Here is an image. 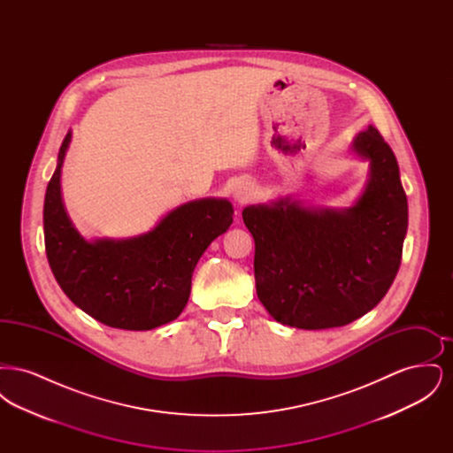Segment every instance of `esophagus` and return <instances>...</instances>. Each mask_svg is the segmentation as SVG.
<instances>
[{
	"instance_id": "obj_1",
	"label": "esophagus",
	"mask_w": 453,
	"mask_h": 453,
	"mask_svg": "<svg viewBox=\"0 0 453 453\" xmlns=\"http://www.w3.org/2000/svg\"><path fill=\"white\" fill-rule=\"evenodd\" d=\"M233 196H234V202H237V205H244L255 196V187L248 181H242V183L237 185Z\"/></svg>"
}]
</instances>
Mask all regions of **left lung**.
Returning a JSON list of instances; mask_svg holds the SVG:
<instances>
[{"instance_id":"8db88e82","label":"left lung","mask_w":453,"mask_h":453,"mask_svg":"<svg viewBox=\"0 0 453 453\" xmlns=\"http://www.w3.org/2000/svg\"><path fill=\"white\" fill-rule=\"evenodd\" d=\"M351 151L370 161L364 194L348 209H309L280 198L251 205L242 220L255 239L257 294L270 316L299 329L353 323L388 294L408 231L397 159L368 126Z\"/></svg>"}]
</instances>
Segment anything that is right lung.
<instances>
[{"mask_svg": "<svg viewBox=\"0 0 453 453\" xmlns=\"http://www.w3.org/2000/svg\"><path fill=\"white\" fill-rule=\"evenodd\" d=\"M71 132L58 154L43 202V237L50 270L74 305L117 329L148 331L172 323L185 309L203 251L233 224L226 198L187 202L146 234L87 241L67 217L61 170Z\"/></svg>", "mask_w": 453, "mask_h": 453, "instance_id": "1", "label": "right lung"}]
</instances>
